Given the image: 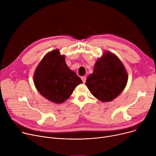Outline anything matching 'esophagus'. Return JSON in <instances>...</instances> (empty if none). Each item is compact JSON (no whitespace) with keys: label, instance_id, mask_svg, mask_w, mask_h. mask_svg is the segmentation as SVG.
Masks as SVG:
<instances>
[{"label":"esophagus","instance_id":"34e87169","mask_svg":"<svg viewBox=\"0 0 156 156\" xmlns=\"http://www.w3.org/2000/svg\"><path fill=\"white\" fill-rule=\"evenodd\" d=\"M81 79H82V82H83V83H85L86 81V77H84V76H83V77H81Z\"/></svg>","mask_w":156,"mask_h":156}]
</instances>
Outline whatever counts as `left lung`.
Segmentation results:
<instances>
[{
  "instance_id": "obj_1",
  "label": "left lung",
  "mask_w": 156,
  "mask_h": 156,
  "mask_svg": "<svg viewBox=\"0 0 156 156\" xmlns=\"http://www.w3.org/2000/svg\"><path fill=\"white\" fill-rule=\"evenodd\" d=\"M127 80V72L122 62L106 51L96 61L93 73L87 77L86 84L94 97L108 102L122 92Z\"/></svg>"
}]
</instances>
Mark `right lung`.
I'll use <instances>...</instances> for the list:
<instances>
[{"label":"right lung","mask_w":156,"mask_h":156,"mask_svg":"<svg viewBox=\"0 0 156 156\" xmlns=\"http://www.w3.org/2000/svg\"><path fill=\"white\" fill-rule=\"evenodd\" d=\"M81 83V79L69 69L65 57L58 50L46 55L34 74V84L39 93L55 103L65 101Z\"/></svg>","instance_id":"right-lung-1"}]
</instances>
